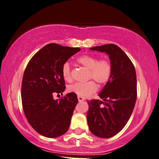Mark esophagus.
I'll return each instance as SVG.
<instances>
[{"label":"esophagus","mask_w":159,"mask_h":159,"mask_svg":"<svg viewBox=\"0 0 159 159\" xmlns=\"http://www.w3.org/2000/svg\"><path fill=\"white\" fill-rule=\"evenodd\" d=\"M78 101H79V102H81V101H84V100L85 99H84V98L80 97V96H78Z\"/></svg>","instance_id":"1"}]
</instances>
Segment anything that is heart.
Segmentation results:
<instances>
[{"label": "heart", "instance_id": "1", "mask_svg": "<svg viewBox=\"0 0 159 159\" xmlns=\"http://www.w3.org/2000/svg\"><path fill=\"white\" fill-rule=\"evenodd\" d=\"M77 62L89 70L87 79L94 80L100 85L107 84L111 79L113 67L108 59H98L96 56L82 55L78 58ZM61 72L65 81L68 82L73 81L71 67L68 62H65L62 66ZM94 81H89L85 83H75L68 87V91L80 97L86 98L97 91V84Z\"/></svg>", "mask_w": 159, "mask_h": 159}]
</instances>
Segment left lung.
<instances>
[{"mask_svg":"<svg viewBox=\"0 0 159 159\" xmlns=\"http://www.w3.org/2000/svg\"><path fill=\"white\" fill-rule=\"evenodd\" d=\"M90 49L107 53L113 72L111 79L98 94L103 100H87V122L94 135L110 138L125 127L133 112L137 97L135 67L125 52L114 44Z\"/></svg>","mask_w":159,"mask_h":159,"instance_id":"8db88e82","label":"left lung"}]
</instances>
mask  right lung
<instances>
[{
    "mask_svg": "<svg viewBox=\"0 0 159 159\" xmlns=\"http://www.w3.org/2000/svg\"><path fill=\"white\" fill-rule=\"evenodd\" d=\"M81 49L51 43L30 59L22 81L23 108L29 124L37 133L48 138L63 135L70 127L77 94L70 92L54 100V93L65 91L62 66Z\"/></svg>",
    "mask_w": 159,
    "mask_h": 159,
    "instance_id": "obj_1",
    "label": "right lung"
}]
</instances>
